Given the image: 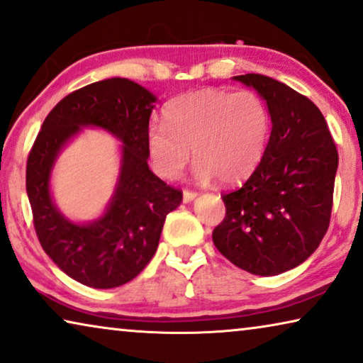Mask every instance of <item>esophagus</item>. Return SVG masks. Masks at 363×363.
<instances>
[{
    "instance_id": "esophagus-1",
    "label": "esophagus",
    "mask_w": 363,
    "mask_h": 363,
    "mask_svg": "<svg viewBox=\"0 0 363 363\" xmlns=\"http://www.w3.org/2000/svg\"><path fill=\"white\" fill-rule=\"evenodd\" d=\"M196 196H198L196 191H191V190H185V191H183V201H185V203L193 201V199L196 198Z\"/></svg>"
}]
</instances>
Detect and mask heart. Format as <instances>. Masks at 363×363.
<instances>
[{
  "label": "heart",
  "mask_w": 363,
  "mask_h": 363,
  "mask_svg": "<svg viewBox=\"0 0 363 363\" xmlns=\"http://www.w3.org/2000/svg\"><path fill=\"white\" fill-rule=\"evenodd\" d=\"M152 124L147 152L160 177L175 180L193 157L199 182L234 183L249 177L264 155L270 133L269 108L250 90L201 88L177 96Z\"/></svg>",
  "instance_id": "b5f03b06"
}]
</instances>
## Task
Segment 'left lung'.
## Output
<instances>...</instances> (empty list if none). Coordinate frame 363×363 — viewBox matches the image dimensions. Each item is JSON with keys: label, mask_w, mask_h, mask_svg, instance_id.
I'll return each instance as SVG.
<instances>
[{"label": "left lung", "mask_w": 363, "mask_h": 363, "mask_svg": "<svg viewBox=\"0 0 363 363\" xmlns=\"http://www.w3.org/2000/svg\"><path fill=\"white\" fill-rule=\"evenodd\" d=\"M234 80L265 99L272 134L249 180L223 194L225 216L213 242L239 269L280 275L303 264L329 228L337 149L311 99L259 73Z\"/></svg>", "instance_id": "1"}]
</instances>
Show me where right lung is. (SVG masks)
I'll return each mask as SVG.
<instances>
[{
  "label": "right lung",
  "mask_w": 363,
  "mask_h": 363,
  "mask_svg": "<svg viewBox=\"0 0 363 363\" xmlns=\"http://www.w3.org/2000/svg\"><path fill=\"white\" fill-rule=\"evenodd\" d=\"M157 98L128 78H108L65 96L49 113L29 152L26 190L39 242L59 269L91 288H116L145 269L167 214L183 193L150 172L149 119ZM82 127L108 130L121 140L117 190L98 220L80 225L56 209L50 175L56 157Z\"/></svg>",
  "instance_id": "add662e5"
}]
</instances>
